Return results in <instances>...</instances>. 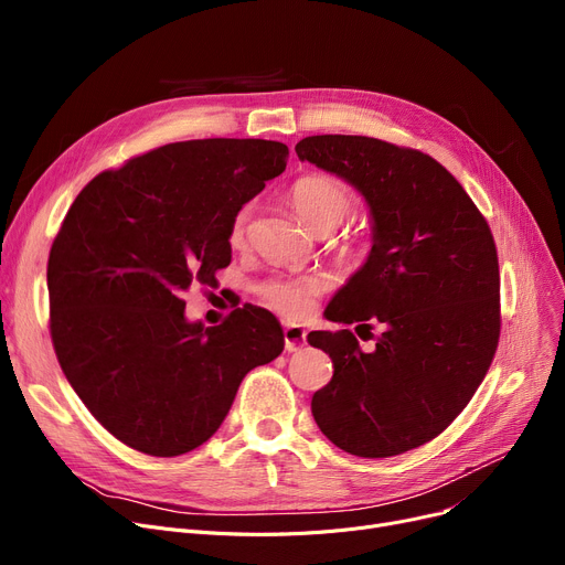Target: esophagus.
Here are the masks:
<instances>
[{
	"mask_svg": "<svg viewBox=\"0 0 565 565\" xmlns=\"http://www.w3.org/2000/svg\"><path fill=\"white\" fill-rule=\"evenodd\" d=\"M284 341L288 352L300 350L307 343V330L300 328V324H284Z\"/></svg>",
	"mask_w": 565,
	"mask_h": 565,
	"instance_id": "esophagus-1",
	"label": "esophagus"
}]
</instances>
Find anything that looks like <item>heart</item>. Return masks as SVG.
I'll return each mask as SVG.
<instances>
[{
    "label": "heart",
    "mask_w": 565,
    "mask_h": 565,
    "mask_svg": "<svg viewBox=\"0 0 565 565\" xmlns=\"http://www.w3.org/2000/svg\"><path fill=\"white\" fill-rule=\"evenodd\" d=\"M290 203L305 226L313 233H332L352 213V194L334 178L305 175L290 188ZM256 205L245 203L231 222V243L243 245ZM324 281L305 277L292 281H273L263 288L265 300L288 318H305L322 292Z\"/></svg>",
    "instance_id": "1"
}]
</instances>
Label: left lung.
Returning a JSON list of instances; mask_svg holds the SVG:
<instances>
[{
  "mask_svg": "<svg viewBox=\"0 0 565 565\" xmlns=\"http://www.w3.org/2000/svg\"><path fill=\"white\" fill-rule=\"evenodd\" d=\"M295 153L343 178L371 217V252L324 318L382 328L371 352L350 330L307 337L334 366L311 398L313 419L352 456L417 449L465 409L494 358L499 263L490 226L456 178L422 151L313 135Z\"/></svg>",
  "mask_w": 565,
  "mask_h": 565,
  "instance_id": "left-lung-1",
  "label": "left lung"
}]
</instances>
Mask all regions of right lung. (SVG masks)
<instances>
[{
  "label": "right lung",
  "instance_id": "add662e5",
  "mask_svg": "<svg viewBox=\"0 0 565 565\" xmlns=\"http://www.w3.org/2000/svg\"><path fill=\"white\" fill-rule=\"evenodd\" d=\"M288 146L192 139L88 183L47 260L56 360L88 412L128 447L171 458L211 439L243 377L284 350L277 318L235 309L217 328L181 292L231 263V222L286 169Z\"/></svg>",
  "mask_w": 565,
  "mask_h": 565
}]
</instances>
